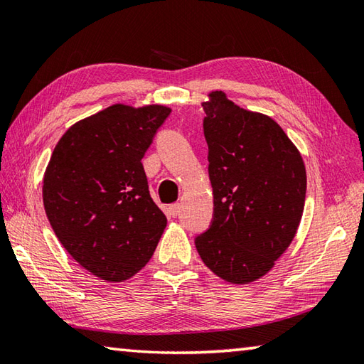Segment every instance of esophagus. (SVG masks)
<instances>
[{
    "label": "esophagus",
    "mask_w": 364,
    "mask_h": 364,
    "mask_svg": "<svg viewBox=\"0 0 364 364\" xmlns=\"http://www.w3.org/2000/svg\"><path fill=\"white\" fill-rule=\"evenodd\" d=\"M168 213H170V216L176 218V216L180 215V213H181V205H180V203H173V205H170V206H168Z\"/></svg>",
    "instance_id": "esophagus-1"
}]
</instances>
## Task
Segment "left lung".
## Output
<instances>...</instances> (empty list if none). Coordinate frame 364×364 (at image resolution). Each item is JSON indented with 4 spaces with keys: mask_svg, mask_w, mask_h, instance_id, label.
I'll list each match as a JSON object with an SVG mask.
<instances>
[{
    "mask_svg": "<svg viewBox=\"0 0 364 364\" xmlns=\"http://www.w3.org/2000/svg\"><path fill=\"white\" fill-rule=\"evenodd\" d=\"M203 102V134L215 210L196 247L213 273L233 284L259 279L294 240L306 198L301 154L267 115L223 91Z\"/></svg>",
    "mask_w": 364,
    "mask_h": 364,
    "instance_id": "obj_1",
    "label": "left lung"
}]
</instances>
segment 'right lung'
I'll return each mask as SVG.
<instances>
[{"label":"right lung","mask_w":364,"mask_h":364,"mask_svg":"<svg viewBox=\"0 0 364 364\" xmlns=\"http://www.w3.org/2000/svg\"><path fill=\"white\" fill-rule=\"evenodd\" d=\"M170 109L115 104L70 126L44 175V208L64 249L109 282L151 259L167 218L149 196L141 159Z\"/></svg>","instance_id":"1"}]
</instances>
